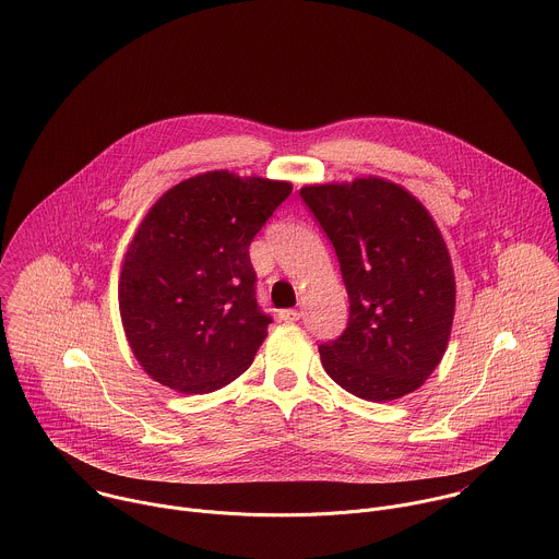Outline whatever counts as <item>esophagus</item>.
<instances>
[{
    "mask_svg": "<svg viewBox=\"0 0 559 559\" xmlns=\"http://www.w3.org/2000/svg\"><path fill=\"white\" fill-rule=\"evenodd\" d=\"M302 318V309H283L281 311V320L285 322H296Z\"/></svg>",
    "mask_w": 559,
    "mask_h": 559,
    "instance_id": "obj_1",
    "label": "esophagus"
}]
</instances>
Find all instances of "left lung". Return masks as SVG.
Listing matches in <instances>:
<instances>
[{"label":"left lung","instance_id":"left-lung-1","mask_svg":"<svg viewBox=\"0 0 559 559\" xmlns=\"http://www.w3.org/2000/svg\"><path fill=\"white\" fill-rule=\"evenodd\" d=\"M300 198L331 239L348 294V326L320 361L346 393L386 404L415 393L450 342L456 281L443 235L404 186L364 175L307 183Z\"/></svg>","mask_w":559,"mask_h":559}]
</instances>
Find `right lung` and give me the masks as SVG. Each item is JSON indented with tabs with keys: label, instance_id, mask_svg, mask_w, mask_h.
Listing matches in <instances>:
<instances>
[{
	"label": "right lung",
	"instance_id": "1",
	"mask_svg": "<svg viewBox=\"0 0 559 559\" xmlns=\"http://www.w3.org/2000/svg\"><path fill=\"white\" fill-rule=\"evenodd\" d=\"M292 181L209 170L175 183L140 222L118 281L127 342L144 373L183 395L243 376L267 337L250 243Z\"/></svg>",
	"mask_w": 559,
	"mask_h": 559
}]
</instances>
